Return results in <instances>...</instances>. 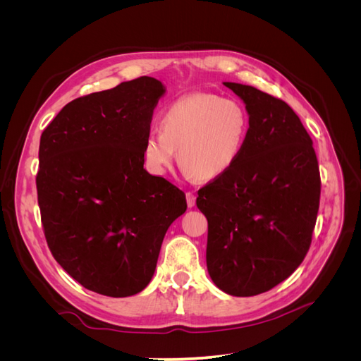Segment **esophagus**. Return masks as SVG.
<instances>
[{"label": "esophagus", "instance_id": "obj_1", "mask_svg": "<svg viewBox=\"0 0 361 361\" xmlns=\"http://www.w3.org/2000/svg\"><path fill=\"white\" fill-rule=\"evenodd\" d=\"M187 204H188V207H192L195 204V194L191 191L187 192Z\"/></svg>", "mask_w": 361, "mask_h": 361}]
</instances>
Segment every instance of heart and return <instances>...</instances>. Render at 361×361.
Returning <instances> with one entry per match:
<instances>
[{"label": "heart", "instance_id": "1", "mask_svg": "<svg viewBox=\"0 0 361 361\" xmlns=\"http://www.w3.org/2000/svg\"><path fill=\"white\" fill-rule=\"evenodd\" d=\"M250 117L243 104L214 93L182 96L167 106L161 130L143 138L146 169L162 176L176 157L188 178L209 182L231 170L244 149Z\"/></svg>", "mask_w": 361, "mask_h": 361}]
</instances>
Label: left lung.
Instances as JSON below:
<instances>
[{"label": "left lung", "mask_w": 361, "mask_h": 361, "mask_svg": "<svg viewBox=\"0 0 361 361\" xmlns=\"http://www.w3.org/2000/svg\"><path fill=\"white\" fill-rule=\"evenodd\" d=\"M250 128L235 166L199 190L206 265L218 289L253 297L286 280L312 243L321 178L313 141L292 108L251 85L224 82Z\"/></svg>", "instance_id": "8db88e82"}]
</instances>
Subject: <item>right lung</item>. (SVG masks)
I'll list each match as a JSON object with an SVG mask.
<instances>
[{"instance_id":"obj_1","label":"right lung","mask_w":361,"mask_h":361,"mask_svg":"<svg viewBox=\"0 0 361 361\" xmlns=\"http://www.w3.org/2000/svg\"><path fill=\"white\" fill-rule=\"evenodd\" d=\"M166 87L152 76L78 97L40 137L37 200L51 253L85 289L123 298L154 277L185 194L143 167Z\"/></svg>"}]
</instances>
